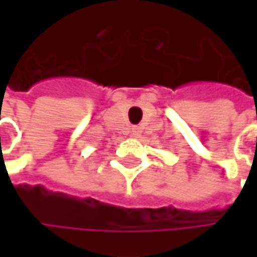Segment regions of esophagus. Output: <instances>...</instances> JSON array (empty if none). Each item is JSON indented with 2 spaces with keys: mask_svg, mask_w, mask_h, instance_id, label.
Instances as JSON below:
<instances>
[{
  "mask_svg": "<svg viewBox=\"0 0 257 257\" xmlns=\"http://www.w3.org/2000/svg\"><path fill=\"white\" fill-rule=\"evenodd\" d=\"M131 134H132L134 137H137V135L140 134V129H138V128H132V131H131Z\"/></svg>",
  "mask_w": 257,
  "mask_h": 257,
  "instance_id": "esophagus-1",
  "label": "esophagus"
}]
</instances>
